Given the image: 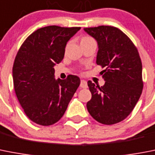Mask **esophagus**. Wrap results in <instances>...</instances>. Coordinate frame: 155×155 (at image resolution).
<instances>
[{"label":"esophagus","mask_w":155,"mask_h":155,"mask_svg":"<svg viewBox=\"0 0 155 155\" xmlns=\"http://www.w3.org/2000/svg\"><path fill=\"white\" fill-rule=\"evenodd\" d=\"M80 87L87 88V82L84 80H82L81 82H80Z\"/></svg>","instance_id":"esophagus-1"}]
</instances>
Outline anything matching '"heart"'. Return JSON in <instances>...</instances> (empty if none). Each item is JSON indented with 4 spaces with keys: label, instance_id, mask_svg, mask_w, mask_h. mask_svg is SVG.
Returning <instances> with one entry per match:
<instances>
[{
    "label": "heart",
    "instance_id": "heart-1",
    "mask_svg": "<svg viewBox=\"0 0 155 155\" xmlns=\"http://www.w3.org/2000/svg\"><path fill=\"white\" fill-rule=\"evenodd\" d=\"M83 39H90V38H83Z\"/></svg>",
    "mask_w": 155,
    "mask_h": 155
}]
</instances>
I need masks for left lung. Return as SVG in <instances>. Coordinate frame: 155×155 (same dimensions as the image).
Instances as JSON below:
<instances>
[{
    "label": "left lung",
    "instance_id": "1",
    "mask_svg": "<svg viewBox=\"0 0 155 155\" xmlns=\"http://www.w3.org/2000/svg\"><path fill=\"white\" fill-rule=\"evenodd\" d=\"M84 30L97 41L96 63L106 68L101 71L103 86L87 82L91 99L87 108L101 124H117L131 114L141 95L143 84L140 55L129 38L117 27L99 26Z\"/></svg>",
    "mask_w": 155,
    "mask_h": 155
}]
</instances>
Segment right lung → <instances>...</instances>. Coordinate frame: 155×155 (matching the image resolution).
Returning <instances> with one entry per match:
<instances>
[{
  "mask_svg": "<svg viewBox=\"0 0 155 155\" xmlns=\"http://www.w3.org/2000/svg\"><path fill=\"white\" fill-rule=\"evenodd\" d=\"M80 30L41 27L27 37L17 53L12 68L14 89L26 115L36 124L58 122L80 86L76 75L56 80L53 68L63 60L67 42Z\"/></svg>",
  "mask_w": 155,
  "mask_h": 155,
  "instance_id": "right-lung-1",
  "label": "right lung"
}]
</instances>
